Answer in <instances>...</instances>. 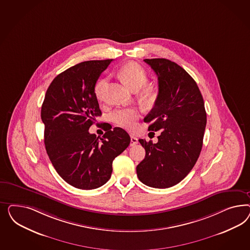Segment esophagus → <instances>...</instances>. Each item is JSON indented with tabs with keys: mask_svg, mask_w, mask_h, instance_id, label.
I'll list each match as a JSON object with an SVG mask.
<instances>
[{
	"mask_svg": "<svg viewBox=\"0 0 250 250\" xmlns=\"http://www.w3.org/2000/svg\"><path fill=\"white\" fill-rule=\"evenodd\" d=\"M138 143V139L135 137L134 136H131V142H130V146H134Z\"/></svg>",
	"mask_w": 250,
	"mask_h": 250,
	"instance_id": "34e87169",
	"label": "esophagus"
}]
</instances>
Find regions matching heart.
I'll return each mask as SVG.
<instances>
[{"label":"heart","instance_id":"obj_1","mask_svg":"<svg viewBox=\"0 0 250 250\" xmlns=\"http://www.w3.org/2000/svg\"><path fill=\"white\" fill-rule=\"evenodd\" d=\"M118 76L120 77L122 81L134 91L140 90L141 88L147 83L148 80V75L146 69L135 62H128L121 66L118 69ZM106 82V78H102L94 86V93L98 99L104 97ZM140 97L145 103L151 102L156 97L155 89L150 85H146L140 91ZM138 117L139 114L137 110L133 107L119 108L114 110V112L110 114L111 120L114 122L116 125L125 129L134 128Z\"/></svg>","mask_w":250,"mask_h":250}]
</instances>
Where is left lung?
Returning a JSON list of instances; mask_svg holds the SVG:
<instances>
[{
  "instance_id": "obj_1",
  "label": "left lung",
  "mask_w": 250,
  "mask_h": 250,
  "mask_svg": "<svg viewBox=\"0 0 250 250\" xmlns=\"http://www.w3.org/2000/svg\"><path fill=\"white\" fill-rule=\"evenodd\" d=\"M156 72L159 94L144 122L161 130L158 143L138 141L146 150L136 167L139 181L152 188L176 185L189 174L203 146L206 112L202 93L189 73L166 59L144 60Z\"/></svg>"
}]
</instances>
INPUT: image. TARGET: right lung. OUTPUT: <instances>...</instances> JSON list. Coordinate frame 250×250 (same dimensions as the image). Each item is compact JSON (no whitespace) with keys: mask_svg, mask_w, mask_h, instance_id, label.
<instances>
[{"mask_svg":"<svg viewBox=\"0 0 250 250\" xmlns=\"http://www.w3.org/2000/svg\"><path fill=\"white\" fill-rule=\"evenodd\" d=\"M113 60L84 61L57 76L41 108L45 150L55 169L69 185L97 189L111 178L113 161L130 144L120 127L104 123L103 137L89 128L102 115L94 86Z\"/></svg>","mask_w":250,"mask_h":250,"instance_id":"1","label":"right lung"}]
</instances>
